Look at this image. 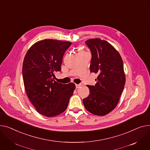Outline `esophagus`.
Returning a JSON list of instances; mask_svg holds the SVG:
<instances>
[{"label": "esophagus", "instance_id": "34e87169", "mask_svg": "<svg viewBox=\"0 0 150 150\" xmlns=\"http://www.w3.org/2000/svg\"><path fill=\"white\" fill-rule=\"evenodd\" d=\"M81 86V85H80V84H76V88H79V87H80Z\"/></svg>", "mask_w": 150, "mask_h": 150}]
</instances>
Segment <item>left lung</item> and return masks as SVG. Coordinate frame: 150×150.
Masks as SVG:
<instances>
[{"label":"left lung","mask_w":150,"mask_h":150,"mask_svg":"<svg viewBox=\"0 0 150 150\" xmlns=\"http://www.w3.org/2000/svg\"><path fill=\"white\" fill-rule=\"evenodd\" d=\"M91 53L90 71L98 74L94 86L88 85L90 94L83 99L87 111L105 116L117 105L125 84L123 60L118 51L100 39L85 41Z\"/></svg>","instance_id":"obj_1"}]
</instances>
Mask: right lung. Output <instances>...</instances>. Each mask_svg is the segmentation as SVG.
Masks as SVG:
<instances>
[{
    "label": "right lung",
    "mask_w": 150,
    "mask_h": 150,
    "mask_svg": "<svg viewBox=\"0 0 150 150\" xmlns=\"http://www.w3.org/2000/svg\"><path fill=\"white\" fill-rule=\"evenodd\" d=\"M71 42L45 39L35 43L25 56L22 76L27 96L37 111L54 117L67 109L75 85L57 83L54 73L61 71L65 52Z\"/></svg>",
    "instance_id": "add662e5"
}]
</instances>
